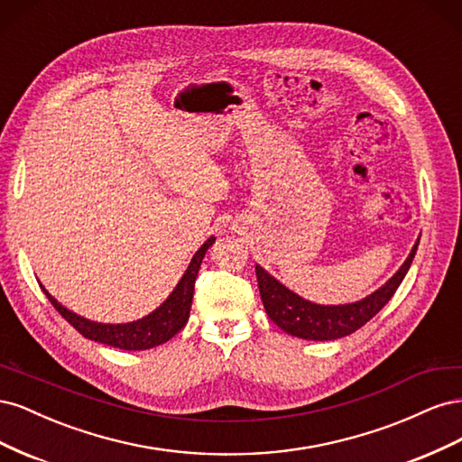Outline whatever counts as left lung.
<instances>
[{
  "label": "left lung",
  "instance_id": "obj_1",
  "mask_svg": "<svg viewBox=\"0 0 462 462\" xmlns=\"http://www.w3.org/2000/svg\"><path fill=\"white\" fill-rule=\"evenodd\" d=\"M418 243L420 241H416L407 262L401 265V270L383 287L372 292L365 300L341 306H319L310 300H304L279 282H275L260 265H256V277L263 309L275 326H279L289 335H295V337L310 341H331L345 337V335H351L353 331L365 326L366 321H370L391 300V297L395 295V291L399 289L414 260Z\"/></svg>",
  "mask_w": 462,
  "mask_h": 462
}]
</instances>
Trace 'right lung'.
Instances as JSON below:
<instances>
[{"label":"right lung","mask_w":462,"mask_h":462,"mask_svg":"<svg viewBox=\"0 0 462 462\" xmlns=\"http://www.w3.org/2000/svg\"><path fill=\"white\" fill-rule=\"evenodd\" d=\"M214 241V236H209V239L199 248V253L192 256L189 270L171 292V297L167 299L156 312H152L150 316L138 321H131V324L111 326L80 318L71 310H67L65 306H61L44 287H42V291L46 292V297L53 304V309L58 310L69 324L82 335V337L116 348H123V351H146V348L170 341L175 333H179L187 326L194 295V282H197L199 277V270L206 250L212 246Z\"/></svg>","instance_id":"right-lung-1"}]
</instances>
